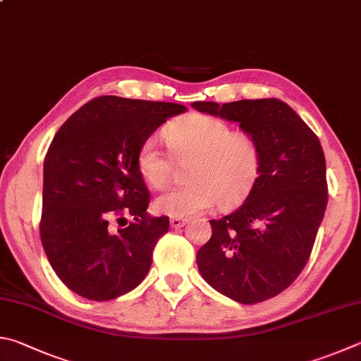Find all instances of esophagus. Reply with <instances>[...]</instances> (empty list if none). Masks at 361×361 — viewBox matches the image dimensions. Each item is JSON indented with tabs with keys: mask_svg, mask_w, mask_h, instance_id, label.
<instances>
[{
	"mask_svg": "<svg viewBox=\"0 0 361 361\" xmlns=\"http://www.w3.org/2000/svg\"><path fill=\"white\" fill-rule=\"evenodd\" d=\"M188 222V219H183V218H170V226L173 228H180L183 227Z\"/></svg>",
	"mask_w": 361,
	"mask_h": 361,
	"instance_id": "34e87169",
	"label": "esophagus"
}]
</instances>
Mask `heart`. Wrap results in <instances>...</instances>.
Segmentation results:
<instances>
[{
    "label": "heart",
    "mask_w": 361,
    "mask_h": 361,
    "mask_svg": "<svg viewBox=\"0 0 361 361\" xmlns=\"http://www.w3.org/2000/svg\"><path fill=\"white\" fill-rule=\"evenodd\" d=\"M164 139L175 158L194 159L188 170L191 183L164 191L154 200L158 213L189 218L207 212L218 200L232 205L245 197L259 175L257 140L246 130H232L219 116L192 112L176 118L164 129ZM137 170L153 188H162L170 178L172 161L153 137L137 152Z\"/></svg>",
    "instance_id": "b5f03b06"
}]
</instances>
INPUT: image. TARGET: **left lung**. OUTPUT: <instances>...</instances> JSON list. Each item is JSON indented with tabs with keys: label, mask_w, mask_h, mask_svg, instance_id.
I'll use <instances>...</instances> for the list:
<instances>
[{
	"label": "left lung",
	"mask_w": 361,
	"mask_h": 361,
	"mask_svg": "<svg viewBox=\"0 0 361 361\" xmlns=\"http://www.w3.org/2000/svg\"><path fill=\"white\" fill-rule=\"evenodd\" d=\"M202 114L240 123L260 148L246 200L212 219L197 252L202 278L226 297L252 305L276 297L303 270L324 219L329 189L317 135L279 99L192 102Z\"/></svg>",
	"instance_id": "left-lung-1"
}]
</instances>
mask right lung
<instances>
[{
  "mask_svg": "<svg viewBox=\"0 0 361 361\" xmlns=\"http://www.w3.org/2000/svg\"><path fill=\"white\" fill-rule=\"evenodd\" d=\"M173 102L101 96L58 129L44 161L41 241L56 276L94 301L135 289L152 267L169 218H153L137 152ZM126 217L133 221L127 224Z\"/></svg>",
  "mask_w": 361,
  "mask_h": 361,
  "instance_id": "obj_1",
  "label": "right lung"
}]
</instances>
